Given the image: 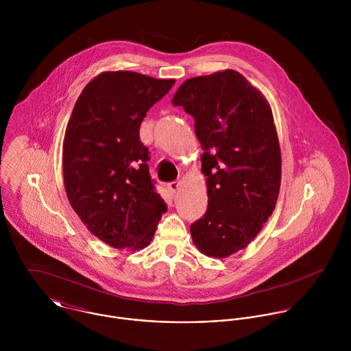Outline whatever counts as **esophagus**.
<instances>
[{
  "label": "esophagus",
  "instance_id": "1",
  "mask_svg": "<svg viewBox=\"0 0 351 351\" xmlns=\"http://www.w3.org/2000/svg\"><path fill=\"white\" fill-rule=\"evenodd\" d=\"M180 181H173V182H169L167 184V189H169V192L171 193V195H174L177 191H178V188H180Z\"/></svg>",
  "mask_w": 351,
  "mask_h": 351
}]
</instances>
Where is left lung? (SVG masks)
<instances>
[{
    "label": "left lung",
    "instance_id": "left-lung-1",
    "mask_svg": "<svg viewBox=\"0 0 351 351\" xmlns=\"http://www.w3.org/2000/svg\"><path fill=\"white\" fill-rule=\"evenodd\" d=\"M173 105L193 116L208 208L191 224L196 247L224 258L245 249L273 213L281 152L269 104L235 70L186 80Z\"/></svg>",
    "mask_w": 351,
    "mask_h": 351
}]
</instances>
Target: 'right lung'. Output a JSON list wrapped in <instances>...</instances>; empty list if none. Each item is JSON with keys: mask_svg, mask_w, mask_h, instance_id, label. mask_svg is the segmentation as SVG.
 I'll list each match as a JSON object with an SVG mask.
<instances>
[{"mask_svg": "<svg viewBox=\"0 0 351 351\" xmlns=\"http://www.w3.org/2000/svg\"><path fill=\"white\" fill-rule=\"evenodd\" d=\"M174 85L132 71L92 80L74 105L63 142L64 188L88 230L116 249L149 246L167 205L156 192L139 128Z\"/></svg>", "mask_w": 351, "mask_h": 351, "instance_id": "obj_1", "label": "right lung"}]
</instances>
